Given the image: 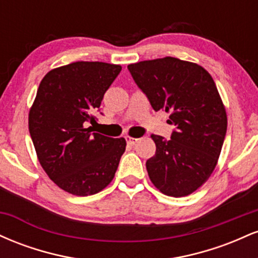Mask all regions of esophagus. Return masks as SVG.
Wrapping results in <instances>:
<instances>
[{
	"mask_svg": "<svg viewBox=\"0 0 258 258\" xmlns=\"http://www.w3.org/2000/svg\"><path fill=\"white\" fill-rule=\"evenodd\" d=\"M126 142H127V144H130V146H135V144L138 142V139L137 138H133V137H130V136H127Z\"/></svg>",
	"mask_w": 258,
	"mask_h": 258,
	"instance_id": "34e87169",
	"label": "esophagus"
}]
</instances>
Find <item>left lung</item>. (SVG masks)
Here are the masks:
<instances>
[{"label": "left lung", "instance_id": "left-lung-1", "mask_svg": "<svg viewBox=\"0 0 258 258\" xmlns=\"http://www.w3.org/2000/svg\"><path fill=\"white\" fill-rule=\"evenodd\" d=\"M130 73L155 111L170 112L171 139L152 135L149 178L162 194L194 193L214 172L227 132V112L214 79L200 65L165 57L130 64Z\"/></svg>", "mask_w": 258, "mask_h": 258}]
</instances>
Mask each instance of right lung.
<instances>
[{
    "instance_id": "add662e5",
    "label": "right lung",
    "mask_w": 258,
    "mask_h": 258,
    "mask_svg": "<svg viewBox=\"0 0 258 258\" xmlns=\"http://www.w3.org/2000/svg\"><path fill=\"white\" fill-rule=\"evenodd\" d=\"M120 65L75 61L44 75L29 111V131L44 172L59 188L78 197L103 190L114 178L125 138L92 133L104 93Z\"/></svg>"
}]
</instances>
